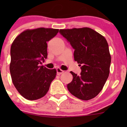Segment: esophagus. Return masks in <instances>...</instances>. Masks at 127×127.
Listing matches in <instances>:
<instances>
[{
    "label": "esophagus",
    "mask_w": 127,
    "mask_h": 127,
    "mask_svg": "<svg viewBox=\"0 0 127 127\" xmlns=\"http://www.w3.org/2000/svg\"><path fill=\"white\" fill-rule=\"evenodd\" d=\"M56 71H57V74L58 75H61V74H63V73L64 72V71H63L62 69H61L60 68H57L56 69Z\"/></svg>",
    "instance_id": "34e87169"
}]
</instances>
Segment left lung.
Masks as SVG:
<instances>
[{
    "mask_svg": "<svg viewBox=\"0 0 127 127\" xmlns=\"http://www.w3.org/2000/svg\"><path fill=\"white\" fill-rule=\"evenodd\" d=\"M74 49V60L81 68L80 75L71 71L73 79L67 89L74 96L89 100L102 90L109 77L111 56L105 37L89 28L60 29Z\"/></svg>",
    "mask_w": 127,
    "mask_h": 127,
    "instance_id": "8db88e82",
    "label": "left lung"
}]
</instances>
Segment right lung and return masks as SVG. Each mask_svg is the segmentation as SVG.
<instances>
[{"instance_id": "obj_1", "label": "right lung", "mask_w": 127, "mask_h": 127, "mask_svg": "<svg viewBox=\"0 0 127 127\" xmlns=\"http://www.w3.org/2000/svg\"><path fill=\"white\" fill-rule=\"evenodd\" d=\"M59 29L40 28L19 34L10 49V71L14 86L22 96L36 100L44 96L55 78V69L40 66L47 58V43Z\"/></svg>"}]
</instances>
